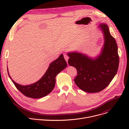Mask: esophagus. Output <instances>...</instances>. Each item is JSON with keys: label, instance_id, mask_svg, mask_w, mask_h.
<instances>
[{"label": "esophagus", "instance_id": "esophagus-1", "mask_svg": "<svg viewBox=\"0 0 129 129\" xmlns=\"http://www.w3.org/2000/svg\"><path fill=\"white\" fill-rule=\"evenodd\" d=\"M64 57L65 60H66V61L67 62H68V59H69V57L67 56V54H64Z\"/></svg>", "mask_w": 129, "mask_h": 129}]
</instances>
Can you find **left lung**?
Returning a JSON list of instances; mask_svg holds the SVG:
<instances>
[{"mask_svg": "<svg viewBox=\"0 0 129 129\" xmlns=\"http://www.w3.org/2000/svg\"><path fill=\"white\" fill-rule=\"evenodd\" d=\"M99 27L104 35L102 53L96 59L89 58L82 53H68V64L76 68L78 75L74 81L78 87L88 93H96L106 88L116 75L119 66L118 48L106 24Z\"/></svg>", "mask_w": 129, "mask_h": 129, "instance_id": "obj_1", "label": "left lung"}]
</instances>
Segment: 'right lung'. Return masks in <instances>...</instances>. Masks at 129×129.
I'll return each mask as SVG.
<instances>
[{
    "mask_svg": "<svg viewBox=\"0 0 129 129\" xmlns=\"http://www.w3.org/2000/svg\"><path fill=\"white\" fill-rule=\"evenodd\" d=\"M67 63L63 54L50 64L44 76L37 82L26 86L18 84L11 78L7 67L8 75L18 90L25 96L33 98L39 99L48 95L53 89L56 84V77L58 73L65 68Z\"/></svg>",
    "mask_w": 129,
    "mask_h": 129,
    "instance_id": "right-lung-1",
    "label": "right lung"
}]
</instances>
